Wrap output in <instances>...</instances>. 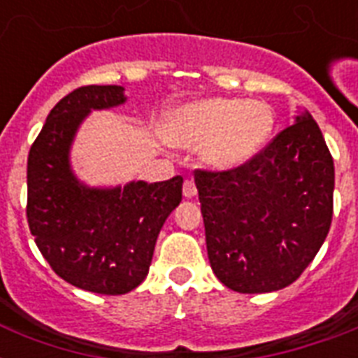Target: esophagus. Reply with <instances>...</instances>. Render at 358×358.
Wrapping results in <instances>:
<instances>
[{"label":"esophagus","mask_w":358,"mask_h":358,"mask_svg":"<svg viewBox=\"0 0 358 358\" xmlns=\"http://www.w3.org/2000/svg\"><path fill=\"white\" fill-rule=\"evenodd\" d=\"M196 195V185L193 178H187L184 182V196L185 199H193Z\"/></svg>","instance_id":"34e87169"}]
</instances>
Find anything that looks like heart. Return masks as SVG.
I'll return each instance as SVG.
<instances>
[{"mask_svg": "<svg viewBox=\"0 0 358 358\" xmlns=\"http://www.w3.org/2000/svg\"><path fill=\"white\" fill-rule=\"evenodd\" d=\"M273 115L266 103L238 98H204L167 115L163 137L182 148L201 146L208 167L227 171L249 162L267 141Z\"/></svg>", "mask_w": 358, "mask_h": 358, "instance_id": "1", "label": "heart"}]
</instances>
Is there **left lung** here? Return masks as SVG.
<instances>
[{
  "instance_id": "obj_1",
  "label": "left lung",
  "mask_w": 358,
  "mask_h": 358,
  "mask_svg": "<svg viewBox=\"0 0 358 358\" xmlns=\"http://www.w3.org/2000/svg\"><path fill=\"white\" fill-rule=\"evenodd\" d=\"M215 277L239 294L277 292L314 260L333 221L334 163L308 111L230 171H195Z\"/></svg>"
}]
</instances>
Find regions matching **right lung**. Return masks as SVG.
Wrapping results in <instances>:
<instances>
[{"label": "right lung", "instance_id": "right-lung-1", "mask_svg": "<svg viewBox=\"0 0 358 358\" xmlns=\"http://www.w3.org/2000/svg\"><path fill=\"white\" fill-rule=\"evenodd\" d=\"M126 102L124 87L76 89L48 115L27 157V223L59 277L92 294L122 295L148 275L165 219L182 201V176L89 187L70 167L80 124Z\"/></svg>", "mask_w": 358, "mask_h": 358}]
</instances>
